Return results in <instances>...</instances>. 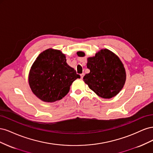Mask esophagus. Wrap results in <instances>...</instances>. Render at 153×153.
Instances as JSON below:
<instances>
[{
	"instance_id": "1",
	"label": "esophagus",
	"mask_w": 153,
	"mask_h": 153,
	"mask_svg": "<svg viewBox=\"0 0 153 153\" xmlns=\"http://www.w3.org/2000/svg\"><path fill=\"white\" fill-rule=\"evenodd\" d=\"M84 73H82V74H80L81 78H83V77H84Z\"/></svg>"
}]
</instances>
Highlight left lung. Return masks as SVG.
<instances>
[{"mask_svg": "<svg viewBox=\"0 0 153 153\" xmlns=\"http://www.w3.org/2000/svg\"><path fill=\"white\" fill-rule=\"evenodd\" d=\"M76 54L79 57L85 55L82 51ZM87 68L90 73L84 76V81L100 98H112L122 90L126 79V71L119 57L112 51L101 49L95 56L88 57Z\"/></svg>", "mask_w": 153, "mask_h": 153, "instance_id": "8db88e82", "label": "left lung"}]
</instances>
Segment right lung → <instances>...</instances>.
Instances as JSON below:
<instances>
[{"instance_id": "add662e5", "label": "right lung", "mask_w": 153, "mask_h": 153, "mask_svg": "<svg viewBox=\"0 0 153 153\" xmlns=\"http://www.w3.org/2000/svg\"><path fill=\"white\" fill-rule=\"evenodd\" d=\"M28 78L32 92L41 101L52 103L64 98L72 83L80 76L67 64L66 55L61 50L48 48L36 58Z\"/></svg>"}]
</instances>
